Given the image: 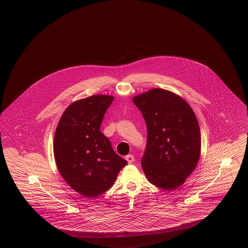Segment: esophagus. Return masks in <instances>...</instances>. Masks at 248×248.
Wrapping results in <instances>:
<instances>
[{"label": "esophagus", "mask_w": 248, "mask_h": 248, "mask_svg": "<svg viewBox=\"0 0 248 248\" xmlns=\"http://www.w3.org/2000/svg\"><path fill=\"white\" fill-rule=\"evenodd\" d=\"M125 160L127 161V163L128 164H132L133 162H134V160H135V158H134V156L132 155V154H129V155H127V156H125Z\"/></svg>", "instance_id": "esophagus-1"}]
</instances>
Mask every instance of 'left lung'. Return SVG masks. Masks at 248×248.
<instances>
[{"label": "left lung", "mask_w": 248, "mask_h": 248, "mask_svg": "<svg viewBox=\"0 0 248 248\" xmlns=\"http://www.w3.org/2000/svg\"><path fill=\"white\" fill-rule=\"evenodd\" d=\"M148 130L141 166L148 180L165 190L185 183L201 155V132L196 115L180 95L153 88L135 95Z\"/></svg>", "instance_id": "obj_1"}]
</instances>
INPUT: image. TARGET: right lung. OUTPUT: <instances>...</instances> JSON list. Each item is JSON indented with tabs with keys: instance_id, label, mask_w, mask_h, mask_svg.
<instances>
[{
	"instance_id": "1",
	"label": "right lung",
	"mask_w": 248,
	"mask_h": 248,
	"mask_svg": "<svg viewBox=\"0 0 248 248\" xmlns=\"http://www.w3.org/2000/svg\"><path fill=\"white\" fill-rule=\"evenodd\" d=\"M113 98L94 94L72 102L59 119L55 133L54 156L59 173L71 189L86 198L109 189L127 164L99 131Z\"/></svg>"
}]
</instances>
